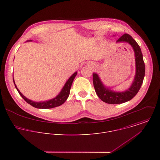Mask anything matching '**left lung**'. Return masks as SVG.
Wrapping results in <instances>:
<instances>
[{"label":"left lung","mask_w":160,"mask_h":160,"mask_svg":"<svg viewBox=\"0 0 160 160\" xmlns=\"http://www.w3.org/2000/svg\"><path fill=\"white\" fill-rule=\"evenodd\" d=\"M117 42H127L132 47L135 58L136 72L132 84L123 92H115L106 87L99 75L93 73V83L98 96L104 102L111 104H122L131 100L139 92L145 75V64L141 49L138 43L128 34H124Z\"/></svg>","instance_id":"1"}]
</instances>
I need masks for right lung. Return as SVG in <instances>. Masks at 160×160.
Here are the masks:
<instances>
[{
	"mask_svg": "<svg viewBox=\"0 0 160 160\" xmlns=\"http://www.w3.org/2000/svg\"><path fill=\"white\" fill-rule=\"evenodd\" d=\"M28 41H32V40H28ZM77 75V72H76L75 73H74L70 77V78L67 80V82L64 84L63 88L61 90L60 93L56 98H54L52 99H50L49 101H43V102H35V101H33L32 100H30V99H27L25 96H24L20 92V91L17 88V87L15 84L14 78H13V82L14 83L15 87L17 89L18 92H19V95L22 98V99H23L27 103H28L29 104H30L31 106H33L36 108L50 109V108H53L61 106V104H62L66 101L68 96H69V95H70V88H71L72 83H73V80L75 78ZM12 77H13V75H12Z\"/></svg>",
	"mask_w": 160,
	"mask_h": 160,
	"instance_id": "1",
	"label": "right lung"
}]
</instances>
